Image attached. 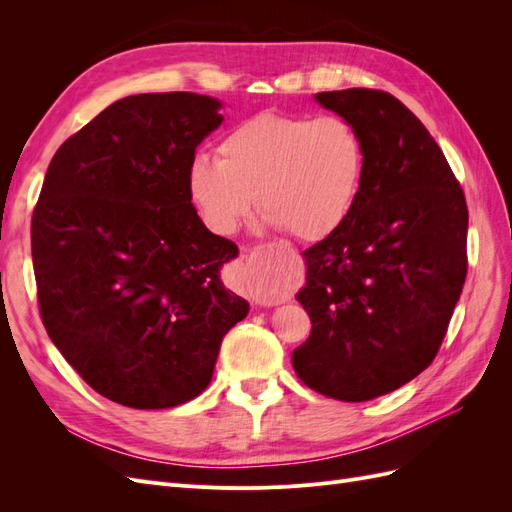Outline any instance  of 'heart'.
<instances>
[{
	"mask_svg": "<svg viewBox=\"0 0 512 512\" xmlns=\"http://www.w3.org/2000/svg\"><path fill=\"white\" fill-rule=\"evenodd\" d=\"M363 175V138L346 117L258 113L222 138L220 160L190 164L188 190L220 235H232L258 203L269 228L320 241L348 220Z\"/></svg>",
	"mask_w": 512,
	"mask_h": 512,
	"instance_id": "obj_1",
	"label": "heart"
}]
</instances>
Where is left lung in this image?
<instances>
[{
  "label": "left lung",
  "mask_w": 512,
  "mask_h": 512,
  "mask_svg": "<svg viewBox=\"0 0 512 512\" xmlns=\"http://www.w3.org/2000/svg\"><path fill=\"white\" fill-rule=\"evenodd\" d=\"M365 145V175L348 220L303 252L297 292L312 320L292 352L320 395L367 401L436 359L468 273V205L442 149L386 91H322Z\"/></svg>",
  "instance_id": "obj_1"
}]
</instances>
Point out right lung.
<instances>
[{
  "instance_id": "right-lung-1",
  "label": "right lung",
  "mask_w": 512,
  "mask_h": 512,
  "mask_svg": "<svg viewBox=\"0 0 512 512\" xmlns=\"http://www.w3.org/2000/svg\"><path fill=\"white\" fill-rule=\"evenodd\" d=\"M222 102L190 91L113 102L57 149L32 218L44 329L91 389L136 410L207 389L224 335L250 312L226 290L237 245L188 190Z\"/></svg>"
}]
</instances>
